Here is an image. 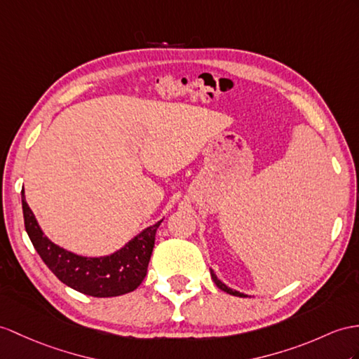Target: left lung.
Masks as SVG:
<instances>
[{"mask_svg": "<svg viewBox=\"0 0 359 359\" xmlns=\"http://www.w3.org/2000/svg\"><path fill=\"white\" fill-rule=\"evenodd\" d=\"M210 274H212V278H213V282L216 283V286L217 287H219V290L221 291H224V292H226V294H230V295H234V297H247L245 294H241V292H238V291H233V290H230V287L229 286H225L221 280H219V278H217L216 277V274L213 273V271L212 269H210Z\"/></svg>", "mask_w": 359, "mask_h": 359, "instance_id": "8db88e82", "label": "left lung"}]
</instances>
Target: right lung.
<instances>
[{
	"label": "right lung",
	"instance_id": "add662e5",
	"mask_svg": "<svg viewBox=\"0 0 359 359\" xmlns=\"http://www.w3.org/2000/svg\"><path fill=\"white\" fill-rule=\"evenodd\" d=\"M22 194L24 225L34 250L51 273L73 290L91 297H117L135 291L144 280L152 256L155 233L161 224L147 226L107 257H82L55 245L43 236Z\"/></svg>",
	"mask_w": 359,
	"mask_h": 359
}]
</instances>
